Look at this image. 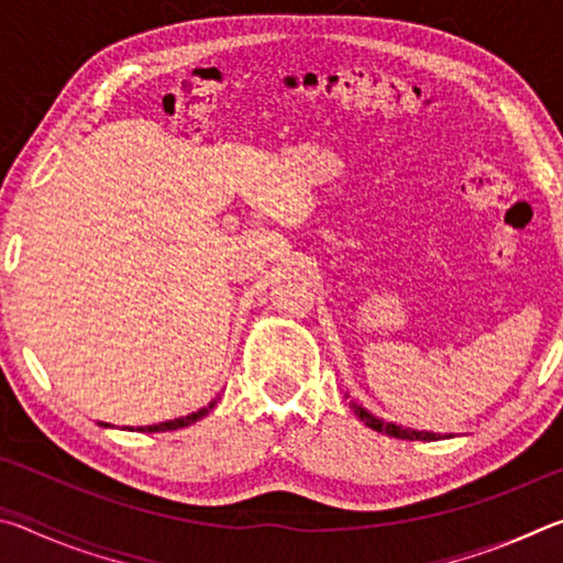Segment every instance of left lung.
<instances>
[{"label":"left lung","mask_w":563,"mask_h":563,"mask_svg":"<svg viewBox=\"0 0 563 563\" xmlns=\"http://www.w3.org/2000/svg\"><path fill=\"white\" fill-rule=\"evenodd\" d=\"M352 407H355V415L362 419V422H365V424L369 427V430H375V432H385V434H389V437H397V440H424V442H430V440H440V434H434V432L402 430V427L389 424V422H383V419L373 417V415L365 412V409L357 407V405H352Z\"/></svg>","instance_id":"left-lung-1"}]
</instances>
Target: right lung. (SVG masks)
<instances>
[{
	"instance_id": "add662e5",
	"label": "right lung",
	"mask_w": 563,
	"mask_h": 563,
	"mask_svg": "<svg viewBox=\"0 0 563 563\" xmlns=\"http://www.w3.org/2000/svg\"><path fill=\"white\" fill-rule=\"evenodd\" d=\"M216 402L208 405L206 409H198V412L188 415V417H178V419H170V422H161V424H151V427H141V432H170V430H180V427H188L198 422V419L208 415V409H213ZM109 427V424H107Z\"/></svg>"
}]
</instances>
